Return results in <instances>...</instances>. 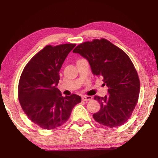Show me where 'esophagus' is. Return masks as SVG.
<instances>
[{
    "mask_svg": "<svg viewBox=\"0 0 158 158\" xmlns=\"http://www.w3.org/2000/svg\"><path fill=\"white\" fill-rule=\"evenodd\" d=\"M92 96H89V95H87V96H83L82 98V99L84 102H87V101H90V100L92 99Z\"/></svg>",
    "mask_w": 158,
    "mask_h": 158,
    "instance_id": "esophagus-1",
    "label": "esophagus"
}]
</instances>
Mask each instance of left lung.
I'll use <instances>...</instances> for the list:
<instances>
[{"label":"left lung","instance_id":"8db88e82","mask_svg":"<svg viewBox=\"0 0 158 158\" xmlns=\"http://www.w3.org/2000/svg\"><path fill=\"white\" fill-rule=\"evenodd\" d=\"M86 59L94 75L102 76L108 96L95 95L101 109L93 114L95 121L109 128L125 124L135 109L140 84L129 56L109 41L102 38L82 43L73 50Z\"/></svg>","mask_w":158,"mask_h":158}]
</instances>
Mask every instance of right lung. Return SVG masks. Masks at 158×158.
Instances as JSON below:
<instances>
[{
  "label": "right lung",
  "instance_id": "right-lung-1",
  "mask_svg": "<svg viewBox=\"0 0 158 158\" xmlns=\"http://www.w3.org/2000/svg\"><path fill=\"white\" fill-rule=\"evenodd\" d=\"M76 44L51 45L33 56L23 69L18 84V99L27 117L40 127L51 130L64 124L81 97H63L56 88L62 64Z\"/></svg>",
  "mask_w": 158,
  "mask_h": 158
}]
</instances>
